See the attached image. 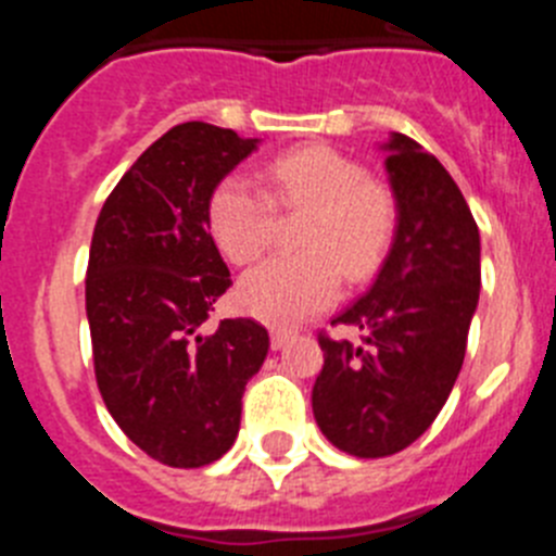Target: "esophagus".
<instances>
[{
  "label": "esophagus",
  "mask_w": 556,
  "mask_h": 556,
  "mask_svg": "<svg viewBox=\"0 0 556 556\" xmlns=\"http://www.w3.org/2000/svg\"><path fill=\"white\" fill-rule=\"evenodd\" d=\"M289 339H292V333H289L287 328H273V331H269V342H273V351H281Z\"/></svg>",
  "instance_id": "esophagus-1"
}]
</instances>
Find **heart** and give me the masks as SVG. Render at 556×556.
<instances>
[{"mask_svg":"<svg viewBox=\"0 0 556 556\" xmlns=\"http://www.w3.org/2000/svg\"><path fill=\"white\" fill-rule=\"evenodd\" d=\"M269 184L283 208H308L303 255H273L239 281V306L273 326H292L337 301L342 275L365 278L390 248L395 205L384 186L331 147L292 150L269 164ZM211 233L230 262L264 253L275 230V203L248 175H228L208 203Z\"/></svg>","mask_w":556,"mask_h":556,"instance_id":"b5f03b06","label":"heart"}]
</instances>
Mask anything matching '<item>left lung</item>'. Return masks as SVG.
Masks as SVG:
<instances>
[{"label":"left lung","mask_w":556,"mask_h":556,"mask_svg":"<svg viewBox=\"0 0 556 556\" xmlns=\"http://www.w3.org/2000/svg\"><path fill=\"white\" fill-rule=\"evenodd\" d=\"M384 169L395 236L376 281L333 323L362 345L320 337L314 420L331 445L378 459L412 445L448 401L479 306L481 242L445 166L404 132H390Z\"/></svg>","instance_id":"1"}]
</instances>
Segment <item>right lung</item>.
I'll use <instances>...</instances> for the list:
<instances>
[{"mask_svg":"<svg viewBox=\"0 0 556 556\" xmlns=\"http://www.w3.org/2000/svg\"><path fill=\"white\" fill-rule=\"evenodd\" d=\"M262 139L184 122L147 147L97 219L86 314L97 387L111 417L147 456L203 468L230 451L242 395L269 351L267 328H205L230 287L214 236L211 194Z\"/></svg>","mask_w":556,"mask_h":556,"instance_id":"1","label":"right lung"}]
</instances>
